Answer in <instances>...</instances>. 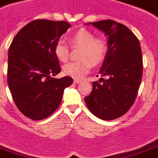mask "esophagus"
Listing matches in <instances>:
<instances>
[{"label": "esophagus", "mask_w": 158, "mask_h": 158, "mask_svg": "<svg viewBox=\"0 0 158 158\" xmlns=\"http://www.w3.org/2000/svg\"><path fill=\"white\" fill-rule=\"evenodd\" d=\"M74 83H76V84H78V83H81V80H79V79H74Z\"/></svg>", "instance_id": "1"}]
</instances>
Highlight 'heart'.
Instances as JSON below:
<instances>
[{
	"instance_id": "1",
	"label": "heart",
	"mask_w": 158,
	"mask_h": 158,
	"mask_svg": "<svg viewBox=\"0 0 158 158\" xmlns=\"http://www.w3.org/2000/svg\"><path fill=\"white\" fill-rule=\"evenodd\" d=\"M72 47H82L79 54L80 60L65 65L63 72L75 79H82L89 72L91 66H97L104 60L108 53V43L102 38H95L94 33L82 28L70 38ZM69 46L63 40H59L54 46V55L65 63L69 59Z\"/></svg>"
}]
</instances>
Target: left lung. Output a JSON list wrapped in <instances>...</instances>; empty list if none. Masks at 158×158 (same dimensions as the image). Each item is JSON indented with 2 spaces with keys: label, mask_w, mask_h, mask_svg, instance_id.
Returning <instances> with one entry per match:
<instances>
[{
  "label": "left lung",
  "mask_w": 158,
  "mask_h": 158,
  "mask_svg": "<svg viewBox=\"0 0 158 158\" xmlns=\"http://www.w3.org/2000/svg\"><path fill=\"white\" fill-rule=\"evenodd\" d=\"M91 24L108 36V49L99 71L102 78L92 83L84 101L99 119L115 120L130 109L137 95L143 71L140 42L128 27L113 20L86 25Z\"/></svg>",
  "instance_id": "1"
}]
</instances>
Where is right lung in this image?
<instances>
[{"mask_svg":"<svg viewBox=\"0 0 158 158\" xmlns=\"http://www.w3.org/2000/svg\"><path fill=\"white\" fill-rule=\"evenodd\" d=\"M71 25L64 21L34 20L13 39L8 52V85L16 106L26 117L43 120L62 102L73 79H54L61 71L54 46Z\"/></svg>","mask_w":158,"mask_h":158,"instance_id":"add662e5","label":"right lung"}]
</instances>
